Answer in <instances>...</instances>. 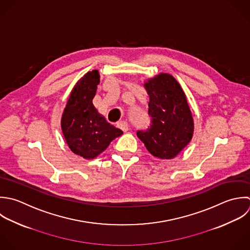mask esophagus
Returning <instances> with one entry per match:
<instances>
[{
    "label": "esophagus",
    "instance_id": "1",
    "mask_svg": "<svg viewBox=\"0 0 250 250\" xmlns=\"http://www.w3.org/2000/svg\"><path fill=\"white\" fill-rule=\"evenodd\" d=\"M117 126H118L119 128H121L124 132H125V131L128 130V124H127L126 122H125V121L118 123V124H117Z\"/></svg>",
    "mask_w": 250,
    "mask_h": 250
}]
</instances>
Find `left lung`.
<instances>
[{
  "mask_svg": "<svg viewBox=\"0 0 250 250\" xmlns=\"http://www.w3.org/2000/svg\"><path fill=\"white\" fill-rule=\"evenodd\" d=\"M150 96V125L136 134L147 150L160 159H172L191 141L193 117L185 93L168 74H160L145 83Z\"/></svg>",
  "mask_w": 250,
  "mask_h": 250,
  "instance_id": "left-lung-1",
  "label": "left lung"
}]
</instances>
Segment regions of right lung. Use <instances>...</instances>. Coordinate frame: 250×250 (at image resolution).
<instances>
[{
	"mask_svg": "<svg viewBox=\"0 0 250 250\" xmlns=\"http://www.w3.org/2000/svg\"><path fill=\"white\" fill-rule=\"evenodd\" d=\"M99 82L97 70L86 73L73 88L61 119L62 132L69 148L84 159L97 157L123 134L92 104Z\"/></svg>",
	"mask_w": 250,
	"mask_h": 250,
	"instance_id": "right-lung-1",
	"label": "right lung"
}]
</instances>
